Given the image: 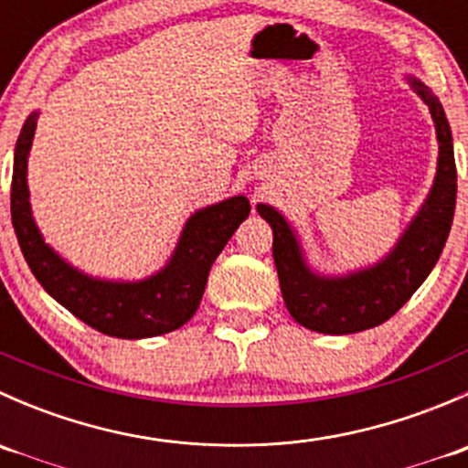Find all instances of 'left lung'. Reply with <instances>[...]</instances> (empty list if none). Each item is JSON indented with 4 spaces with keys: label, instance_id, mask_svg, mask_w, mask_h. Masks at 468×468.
Wrapping results in <instances>:
<instances>
[{
    "label": "left lung",
    "instance_id": "1",
    "mask_svg": "<svg viewBox=\"0 0 468 468\" xmlns=\"http://www.w3.org/2000/svg\"><path fill=\"white\" fill-rule=\"evenodd\" d=\"M405 81L431 111L439 144L437 172L423 204L385 256L348 271H319L310 264L299 230L290 219L273 206H256L273 230V262L287 313L314 333L353 335L387 322L421 287L451 233L457 197L451 126L426 83L410 74Z\"/></svg>",
    "mask_w": 468,
    "mask_h": 468
}]
</instances>
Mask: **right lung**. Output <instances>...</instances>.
Returning a JSON list of instances; mask_svg holds the SVG:
<instances>
[{"label":"right lung","instance_id":"obj_1","mask_svg":"<svg viewBox=\"0 0 468 468\" xmlns=\"http://www.w3.org/2000/svg\"><path fill=\"white\" fill-rule=\"evenodd\" d=\"M40 111L27 117L13 155L11 219L25 261L47 294L90 328L120 339L172 333L195 317L207 273L238 226L251 212L244 195L192 212L176 247L160 269L144 278H101L74 267L45 242L31 210L29 154Z\"/></svg>","mask_w":468,"mask_h":468}]
</instances>
